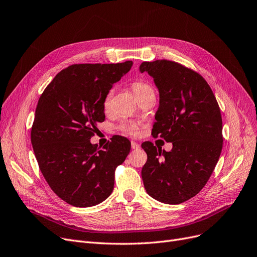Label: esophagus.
I'll return each mask as SVG.
<instances>
[{"label": "esophagus", "mask_w": 257, "mask_h": 257, "mask_svg": "<svg viewBox=\"0 0 257 257\" xmlns=\"http://www.w3.org/2000/svg\"><path fill=\"white\" fill-rule=\"evenodd\" d=\"M140 144L139 143H137V142H134V141H132L131 142V148L132 149H135V150H138V149H140Z\"/></svg>", "instance_id": "obj_1"}]
</instances>
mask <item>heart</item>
Returning a JSON list of instances; mask_svg holds the SVG:
<instances>
[{
  "instance_id": "1",
  "label": "heart",
  "mask_w": 257,
  "mask_h": 257,
  "mask_svg": "<svg viewBox=\"0 0 257 257\" xmlns=\"http://www.w3.org/2000/svg\"><path fill=\"white\" fill-rule=\"evenodd\" d=\"M132 91H134L137 98L142 96V95L147 94V93H155L154 88L151 87L149 83H146V82H143V81H136V82H134V84H132ZM111 96H112V93L110 92L107 95L106 99H104V103L103 104H104V108H106V109H108L110 107V104H111ZM120 128H121V130L127 132V134H129V135H137L138 134V130H139L138 125H137V123H135V122H123V123H121Z\"/></svg>"
}]
</instances>
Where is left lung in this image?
<instances>
[{
	"mask_svg": "<svg viewBox=\"0 0 257 257\" xmlns=\"http://www.w3.org/2000/svg\"><path fill=\"white\" fill-rule=\"evenodd\" d=\"M141 73L159 91L154 136L173 144L170 151L145 142L147 162L142 179L147 194L167 204L196 196L210 179L222 149L220 109L201 75L169 60L143 62Z\"/></svg>",
	"mask_w": 257,
	"mask_h": 257,
	"instance_id": "1",
	"label": "left lung"
}]
</instances>
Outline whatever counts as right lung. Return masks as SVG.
Here are the masks:
<instances>
[{
  "label": "right lung",
  "instance_id": "right-lung-1",
  "mask_svg": "<svg viewBox=\"0 0 257 257\" xmlns=\"http://www.w3.org/2000/svg\"><path fill=\"white\" fill-rule=\"evenodd\" d=\"M134 62L73 64L56 75L38 101L32 145L54 193L76 207L99 204L111 195L114 170L130 153L123 137L99 149L91 143L104 120V99Z\"/></svg>",
  "mask_w": 257,
  "mask_h": 257
}]
</instances>
